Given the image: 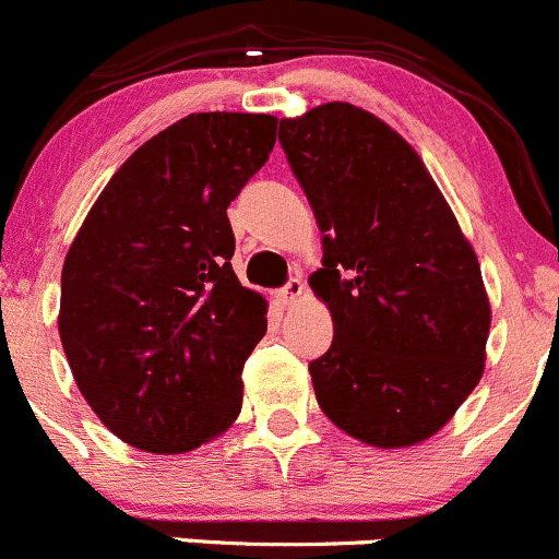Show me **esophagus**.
I'll return each instance as SVG.
<instances>
[{"mask_svg": "<svg viewBox=\"0 0 559 559\" xmlns=\"http://www.w3.org/2000/svg\"><path fill=\"white\" fill-rule=\"evenodd\" d=\"M304 290H307V285H304V282L298 280V277H293V280L287 282V285L282 287V290L277 293V301L282 304V307H293V304H296L298 298L304 296Z\"/></svg>", "mask_w": 559, "mask_h": 559, "instance_id": "34e87169", "label": "esophagus"}]
</instances>
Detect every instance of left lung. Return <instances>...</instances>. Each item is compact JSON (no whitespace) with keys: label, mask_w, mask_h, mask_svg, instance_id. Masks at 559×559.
<instances>
[{"label":"left lung","mask_w":559,"mask_h":559,"mask_svg":"<svg viewBox=\"0 0 559 559\" xmlns=\"http://www.w3.org/2000/svg\"><path fill=\"white\" fill-rule=\"evenodd\" d=\"M323 234L309 277L334 342L309 364L331 424L374 449L438 435L478 385L491 307L478 258L416 148L369 110L280 119Z\"/></svg>","instance_id":"1"}]
</instances>
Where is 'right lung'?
I'll use <instances>...</instances> for the list:
<instances>
[{
    "mask_svg": "<svg viewBox=\"0 0 559 559\" xmlns=\"http://www.w3.org/2000/svg\"><path fill=\"white\" fill-rule=\"evenodd\" d=\"M277 141L269 114H190L110 176L70 245L59 336L79 391L132 449L187 454L241 413L269 304L230 266L228 206Z\"/></svg>",
    "mask_w": 559,
    "mask_h": 559,
    "instance_id": "add662e5",
    "label": "right lung"
}]
</instances>
